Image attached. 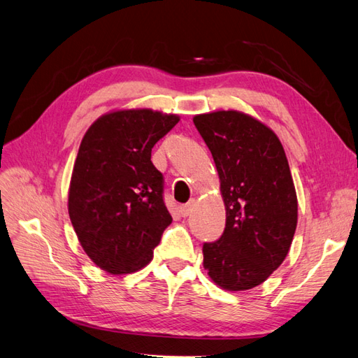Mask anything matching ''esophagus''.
Returning <instances> with one entry per match:
<instances>
[{"label": "esophagus", "mask_w": 358, "mask_h": 358, "mask_svg": "<svg viewBox=\"0 0 358 358\" xmlns=\"http://www.w3.org/2000/svg\"><path fill=\"white\" fill-rule=\"evenodd\" d=\"M194 206H196V201H194V200H191L187 204L180 206V215L182 216H189L192 213V210H194Z\"/></svg>", "instance_id": "1"}]
</instances>
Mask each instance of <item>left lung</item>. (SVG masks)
Returning <instances> with one entry per match:
<instances>
[{"label": "left lung", "instance_id": "8db88e82", "mask_svg": "<svg viewBox=\"0 0 358 358\" xmlns=\"http://www.w3.org/2000/svg\"><path fill=\"white\" fill-rule=\"evenodd\" d=\"M192 121L212 152L227 215L220 241L203 245V267L222 289H251L282 264L297 227L284 146L266 124L239 110Z\"/></svg>", "mask_w": 358, "mask_h": 358}]
</instances>
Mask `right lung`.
Listing matches in <instances>:
<instances>
[{
	"mask_svg": "<svg viewBox=\"0 0 358 358\" xmlns=\"http://www.w3.org/2000/svg\"><path fill=\"white\" fill-rule=\"evenodd\" d=\"M179 119L152 109L112 110L82 138L69 215L83 251L107 273L128 275L149 264L173 221L150 152Z\"/></svg>",
	"mask_w": 358,
	"mask_h": 358,
	"instance_id": "add662e5",
	"label": "right lung"
}]
</instances>
